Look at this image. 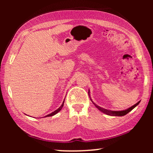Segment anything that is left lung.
I'll use <instances>...</instances> for the list:
<instances>
[{
    "label": "left lung",
    "mask_w": 153,
    "mask_h": 153,
    "mask_svg": "<svg viewBox=\"0 0 153 153\" xmlns=\"http://www.w3.org/2000/svg\"><path fill=\"white\" fill-rule=\"evenodd\" d=\"M88 94H89V91H88ZM140 102L139 101L136 103V104H135L134 105H133L132 107H129V108H128V109L126 110H123V111H110V110H107V109H105V108H103L102 107H99V106H98L97 105H96L94 102H93V104H94L95 105V107H97L98 110H100L101 112L104 113L105 114H107V115H111V116H123L126 115V114H128L129 112H130V111L133 109V108H135L137 105H138Z\"/></svg>",
    "instance_id": "left-lung-1"
}]
</instances>
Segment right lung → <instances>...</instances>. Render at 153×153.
<instances>
[{
  "mask_svg": "<svg viewBox=\"0 0 153 153\" xmlns=\"http://www.w3.org/2000/svg\"><path fill=\"white\" fill-rule=\"evenodd\" d=\"M64 100H65V99H64ZM64 100H63V103H62V105H61V106L60 107H59V108H57V109H56V111H54V112L51 113H50V114H48V115H46L45 117H50V116H53V115H55V114H56V113H59V111H60L61 110V108H63V104H64Z\"/></svg>",
  "mask_w": 153,
  "mask_h": 153,
  "instance_id": "obj_1",
  "label": "right lung"
}]
</instances>
